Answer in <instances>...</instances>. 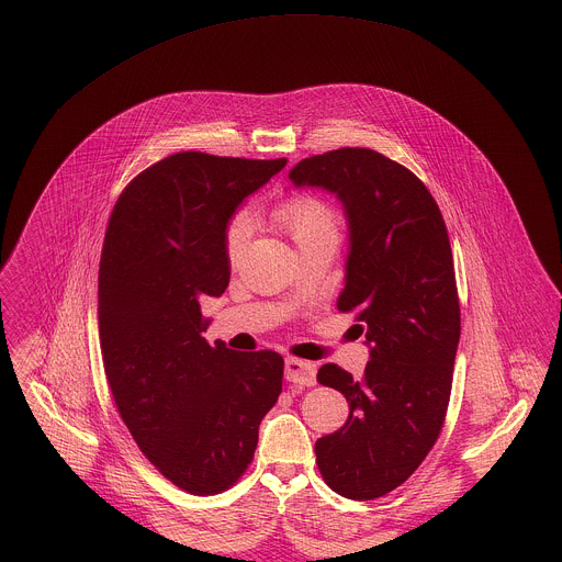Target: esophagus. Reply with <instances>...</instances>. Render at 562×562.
Listing matches in <instances>:
<instances>
[{
  "instance_id": "1",
  "label": "esophagus",
  "mask_w": 562,
  "mask_h": 562,
  "mask_svg": "<svg viewBox=\"0 0 562 562\" xmlns=\"http://www.w3.org/2000/svg\"><path fill=\"white\" fill-rule=\"evenodd\" d=\"M285 379L294 385H305L312 387L316 385V366L303 359H285Z\"/></svg>"
}]
</instances>
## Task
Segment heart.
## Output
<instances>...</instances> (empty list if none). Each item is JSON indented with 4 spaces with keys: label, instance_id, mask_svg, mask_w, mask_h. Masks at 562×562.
<instances>
[{
    "label": "heart",
    "instance_id": "heart-1",
    "mask_svg": "<svg viewBox=\"0 0 562 562\" xmlns=\"http://www.w3.org/2000/svg\"><path fill=\"white\" fill-rule=\"evenodd\" d=\"M277 218L296 244L322 238V236L337 238V218L333 210L318 196H312V194H299L281 203L277 210ZM248 238H250V216L246 212H238L225 229V252L229 261H236L240 257Z\"/></svg>",
    "mask_w": 562,
    "mask_h": 562
}]
</instances>
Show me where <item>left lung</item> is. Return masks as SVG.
Segmentation results:
<instances>
[{
    "label": "left lung",
    "mask_w": 562,
    "mask_h": 562,
    "mask_svg": "<svg viewBox=\"0 0 562 562\" xmlns=\"http://www.w3.org/2000/svg\"><path fill=\"white\" fill-rule=\"evenodd\" d=\"M290 179L344 205L350 250L337 310L357 312L370 346L359 381L335 363L318 370V383L341 392L350 415L316 441V463L335 493L374 499L419 468L443 428L461 337L448 229L428 188L372 149L305 158Z\"/></svg>",
    "instance_id": "left-lung-1"
}]
</instances>
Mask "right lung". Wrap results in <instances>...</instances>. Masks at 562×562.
<instances>
[{
    "label": "right lung",
    "instance_id": "obj_1",
    "mask_svg": "<svg viewBox=\"0 0 562 562\" xmlns=\"http://www.w3.org/2000/svg\"><path fill=\"white\" fill-rule=\"evenodd\" d=\"M285 164L168 156L127 183L105 229L97 305L105 379L140 452L192 495L240 481L281 394L283 357L210 346L201 299L229 285V218Z\"/></svg>",
    "mask_w": 562,
    "mask_h": 562
}]
</instances>
